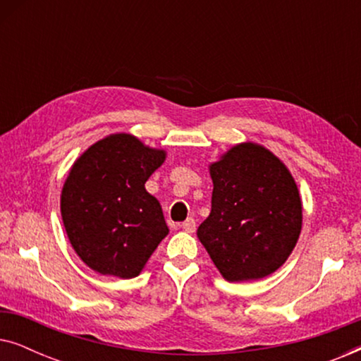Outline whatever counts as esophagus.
Masks as SVG:
<instances>
[{"mask_svg": "<svg viewBox=\"0 0 361 361\" xmlns=\"http://www.w3.org/2000/svg\"><path fill=\"white\" fill-rule=\"evenodd\" d=\"M182 230L187 231V233H194L195 231V220L194 219H187L185 221H182Z\"/></svg>", "mask_w": 361, "mask_h": 361, "instance_id": "esophagus-1", "label": "esophagus"}]
</instances>
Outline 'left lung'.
I'll list each match as a JSON object with an SVG mask.
<instances>
[{
    "label": "left lung",
    "mask_w": 361,
    "mask_h": 361,
    "mask_svg": "<svg viewBox=\"0 0 361 361\" xmlns=\"http://www.w3.org/2000/svg\"><path fill=\"white\" fill-rule=\"evenodd\" d=\"M210 215L197 236L226 281L261 279L281 268L302 228L298 185L266 147L241 142L210 164Z\"/></svg>",
    "instance_id": "8db88e82"
}]
</instances>
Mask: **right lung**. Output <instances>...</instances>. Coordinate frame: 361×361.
I'll use <instances>...</instances> for the list:
<instances>
[{
    "label": "right lung",
    "mask_w": 361,
    "mask_h": 361,
    "mask_svg": "<svg viewBox=\"0 0 361 361\" xmlns=\"http://www.w3.org/2000/svg\"><path fill=\"white\" fill-rule=\"evenodd\" d=\"M166 159L162 149L120 133L100 140L73 162L61 195L72 248L88 268L136 278L169 233L146 180Z\"/></svg>",
    "instance_id": "right-lung-1"
}]
</instances>
